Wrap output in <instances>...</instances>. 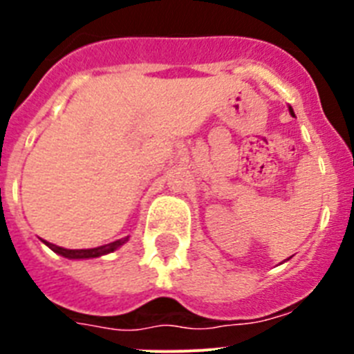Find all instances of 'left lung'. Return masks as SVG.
Segmentation results:
<instances>
[{"label":"left lung","instance_id":"1","mask_svg":"<svg viewBox=\"0 0 354 354\" xmlns=\"http://www.w3.org/2000/svg\"><path fill=\"white\" fill-rule=\"evenodd\" d=\"M290 113H292V111H290Z\"/></svg>","mask_w":354,"mask_h":354}]
</instances>
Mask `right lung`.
Listing matches in <instances>:
<instances>
[{
	"instance_id": "1",
	"label": "right lung",
	"mask_w": 354,
	"mask_h": 354,
	"mask_svg": "<svg viewBox=\"0 0 354 354\" xmlns=\"http://www.w3.org/2000/svg\"><path fill=\"white\" fill-rule=\"evenodd\" d=\"M126 241L127 237H124V239L113 241V243H109V245L99 246V248H90V250H67V248H60V246L53 245V243H48V241H44V243H46L53 252L60 253V255H64V257L67 259H92V257H101V255L113 252V250H117L118 246L124 245Z\"/></svg>"
}]
</instances>
